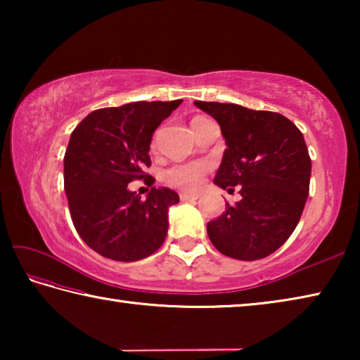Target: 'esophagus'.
Returning <instances> with one entry per match:
<instances>
[{"label": "esophagus", "instance_id": "obj_1", "mask_svg": "<svg viewBox=\"0 0 360 360\" xmlns=\"http://www.w3.org/2000/svg\"><path fill=\"white\" fill-rule=\"evenodd\" d=\"M179 198H181V202H193V200H197L198 198V195L197 193H179Z\"/></svg>", "mask_w": 360, "mask_h": 360}]
</instances>
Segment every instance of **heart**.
Returning <instances> with one entry per match:
<instances>
[{"instance_id":"b5f03b06","label":"heart","mask_w":360,"mask_h":360,"mask_svg":"<svg viewBox=\"0 0 360 360\" xmlns=\"http://www.w3.org/2000/svg\"><path fill=\"white\" fill-rule=\"evenodd\" d=\"M203 119L205 117H195L192 120V125ZM206 173H208V165L203 162L179 163V165L167 168L165 172L162 173V181L165 182L168 187L178 188V191L197 192L198 188L203 186Z\"/></svg>"}]
</instances>
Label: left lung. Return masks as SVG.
<instances>
[{
    "instance_id": "left-lung-1",
    "label": "left lung",
    "mask_w": 360,
    "mask_h": 360,
    "mask_svg": "<svg viewBox=\"0 0 360 360\" xmlns=\"http://www.w3.org/2000/svg\"><path fill=\"white\" fill-rule=\"evenodd\" d=\"M221 125L227 149L214 184L241 200L206 225L219 252L259 260L288 241L309 193L311 158L302 131L279 112L195 101Z\"/></svg>"
}]
</instances>
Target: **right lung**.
Wrapping results in <instances>:
<instances>
[{"label":"right lung","instance_id":"obj_1","mask_svg":"<svg viewBox=\"0 0 360 360\" xmlns=\"http://www.w3.org/2000/svg\"><path fill=\"white\" fill-rule=\"evenodd\" d=\"M182 100L136 101L90 112L71 133L65 152V192L75 229L85 245L103 257L136 262L163 245L168 208L179 202L169 188L151 187L141 200L128 182L154 178L152 135Z\"/></svg>","mask_w":360,"mask_h":360}]
</instances>
